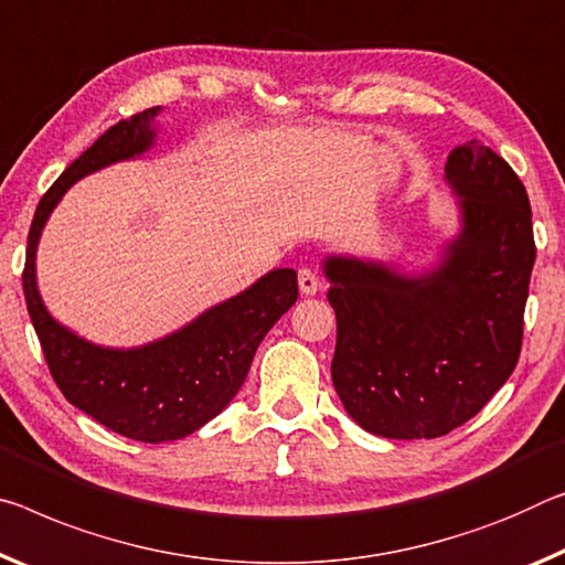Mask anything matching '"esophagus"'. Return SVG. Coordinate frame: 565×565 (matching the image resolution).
<instances>
[{
  "label": "esophagus",
  "mask_w": 565,
  "mask_h": 565,
  "mask_svg": "<svg viewBox=\"0 0 565 565\" xmlns=\"http://www.w3.org/2000/svg\"><path fill=\"white\" fill-rule=\"evenodd\" d=\"M299 291L303 297H315L319 291V279L311 268H299Z\"/></svg>",
  "instance_id": "esophagus-1"
}]
</instances>
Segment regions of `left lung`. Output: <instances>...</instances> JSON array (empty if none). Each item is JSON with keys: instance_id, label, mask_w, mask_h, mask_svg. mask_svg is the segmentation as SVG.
Listing matches in <instances>:
<instances>
[{"instance_id": "1", "label": "left lung", "mask_w": 565, "mask_h": 565, "mask_svg": "<svg viewBox=\"0 0 565 565\" xmlns=\"http://www.w3.org/2000/svg\"><path fill=\"white\" fill-rule=\"evenodd\" d=\"M458 231L433 262L329 254L337 315L331 382L349 417L390 440H433L468 423L513 374L535 262L531 203L478 140L445 163Z\"/></svg>"}]
</instances>
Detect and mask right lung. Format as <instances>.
Listing matches in <instances>:
<instances>
[{
	"label": "right lung",
	"instance_id": "right-lung-1",
	"mask_svg": "<svg viewBox=\"0 0 565 565\" xmlns=\"http://www.w3.org/2000/svg\"><path fill=\"white\" fill-rule=\"evenodd\" d=\"M150 107L105 130L42 195L26 236V311L62 395L113 433L170 443L201 429L236 397L262 339L297 301V271L274 268L236 297L213 303L170 334L138 347H103L50 315L38 286V246L52 211L85 175L146 158L158 142Z\"/></svg>",
	"mask_w": 565,
	"mask_h": 565
}]
</instances>
